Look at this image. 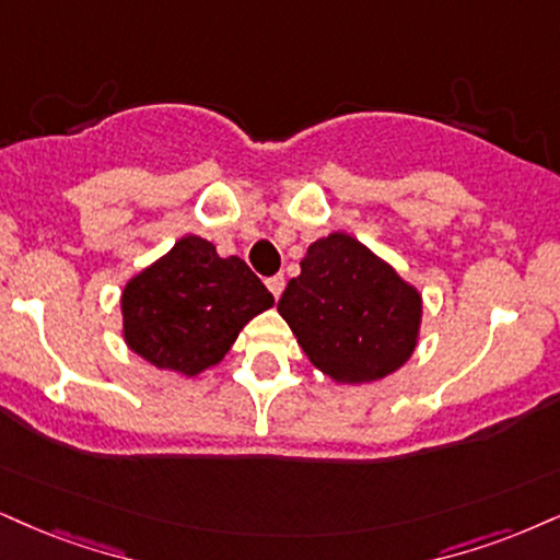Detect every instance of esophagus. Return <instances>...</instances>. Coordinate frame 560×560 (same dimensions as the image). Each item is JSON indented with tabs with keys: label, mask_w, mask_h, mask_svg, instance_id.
Segmentation results:
<instances>
[{
	"label": "esophagus",
	"mask_w": 560,
	"mask_h": 560,
	"mask_svg": "<svg viewBox=\"0 0 560 560\" xmlns=\"http://www.w3.org/2000/svg\"><path fill=\"white\" fill-rule=\"evenodd\" d=\"M267 288L275 299H280L282 291H285V278L282 275H272V278H267Z\"/></svg>",
	"instance_id": "esophagus-1"
}]
</instances>
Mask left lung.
<instances>
[{
	"label": "left lung",
	"instance_id": "1",
	"mask_svg": "<svg viewBox=\"0 0 560 560\" xmlns=\"http://www.w3.org/2000/svg\"><path fill=\"white\" fill-rule=\"evenodd\" d=\"M322 374L342 384L384 378L412 355L420 295L348 233L308 246L278 303Z\"/></svg>",
	"mask_w": 560,
	"mask_h": 560
}]
</instances>
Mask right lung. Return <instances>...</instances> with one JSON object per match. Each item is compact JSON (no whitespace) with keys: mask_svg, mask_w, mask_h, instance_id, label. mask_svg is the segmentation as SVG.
Wrapping results in <instances>:
<instances>
[{"mask_svg":"<svg viewBox=\"0 0 560 560\" xmlns=\"http://www.w3.org/2000/svg\"><path fill=\"white\" fill-rule=\"evenodd\" d=\"M275 303L244 259L184 236L121 295L124 337L158 369L195 376L223 358L244 324Z\"/></svg>","mask_w":560,"mask_h":560,"instance_id":"right-lung-1","label":"right lung"}]
</instances>
